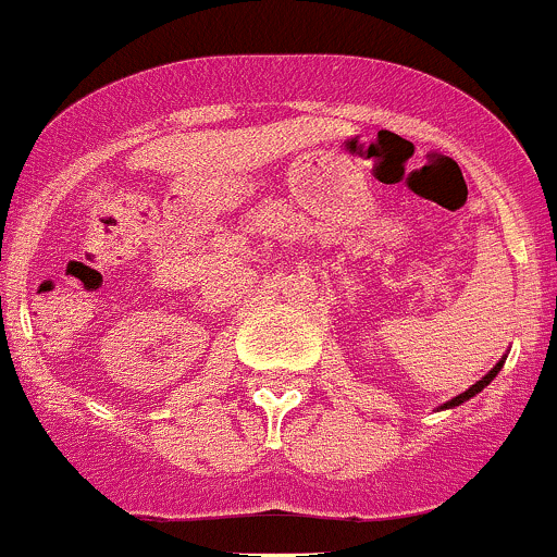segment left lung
<instances>
[{
  "instance_id": "1",
  "label": "left lung",
  "mask_w": 557,
  "mask_h": 557,
  "mask_svg": "<svg viewBox=\"0 0 557 557\" xmlns=\"http://www.w3.org/2000/svg\"><path fill=\"white\" fill-rule=\"evenodd\" d=\"M502 362H505V360H499V362H496V366H494V368H491V371H488V373H485V376H483V379H480V382H478V384H472V386H470V389H467V392H461V395H456V397H454V400H448V403H446V406H443V408H454V406H461V403H465V400H470V397H475V395H478V392H480V389H483V386H488V384H491V379H494V376H496V373H499Z\"/></svg>"
}]
</instances>
